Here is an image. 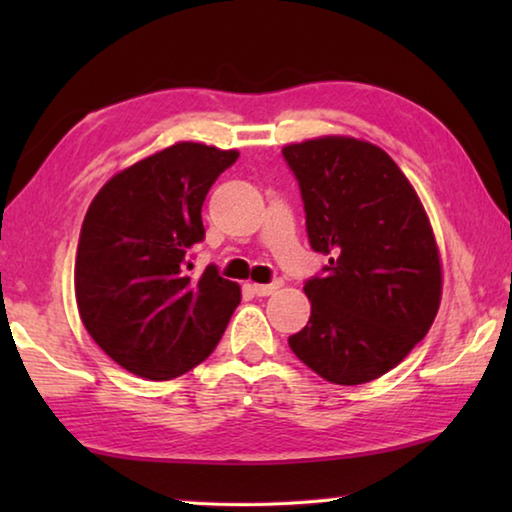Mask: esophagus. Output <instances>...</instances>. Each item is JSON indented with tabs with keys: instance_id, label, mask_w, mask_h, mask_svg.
Masks as SVG:
<instances>
[{
	"instance_id": "esophagus-1",
	"label": "esophagus",
	"mask_w": 512,
	"mask_h": 512,
	"mask_svg": "<svg viewBox=\"0 0 512 512\" xmlns=\"http://www.w3.org/2000/svg\"><path fill=\"white\" fill-rule=\"evenodd\" d=\"M282 282H271V284H253V291L257 296H271L277 289H280Z\"/></svg>"
}]
</instances>
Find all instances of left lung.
I'll use <instances>...</instances> for the list:
<instances>
[{
  "label": "left lung",
  "mask_w": 512,
  "mask_h": 512,
  "mask_svg": "<svg viewBox=\"0 0 512 512\" xmlns=\"http://www.w3.org/2000/svg\"><path fill=\"white\" fill-rule=\"evenodd\" d=\"M282 155L300 185L309 244L329 255L305 282L311 316L289 345L332 384H366L395 368L438 314L443 271L427 212L370 142L327 135Z\"/></svg>",
  "instance_id": "left-lung-1"
}]
</instances>
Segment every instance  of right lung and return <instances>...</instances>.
<instances>
[{"label": "right lung", "instance_id": "right-lung-1", "mask_svg": "<svg viewBox=\"0 0 512 512\" xmlns=\"http://www.w3.org/2000/svg\"><path fill=\"white\" fill-rule=\"evenodd\" d=\"M235 149L178 142L119 171L83 219L74 264L85 329L121 368L151 381L210 357L241 300L210 264L194 277L189 250L205 239L201 207Z\"/></svg>", "mask_w": 512, "mask_h": 512}]
</instances>
